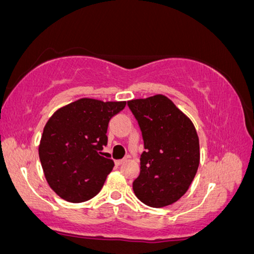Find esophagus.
Here are the masks:
<instances>
[{
  "label": "esophagus",
  "instance_id": "obj_1",
  "mask_svg": "<svg viewBox=\"0 0 254 254\" xmlns=\"http://www.w3.org/2000/svg\"><path fill=\"white\" fill-rule=\"evenodd\" d=\"M124 162H126V160H117V161H115V164L116 165H121L122 163H124Z\"/></svg>",
  "mask_w": 254,
  "mask_h": 254
}]
</instances>
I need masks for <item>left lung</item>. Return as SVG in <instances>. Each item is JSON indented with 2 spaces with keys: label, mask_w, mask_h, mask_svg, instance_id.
Listing matches in <instances>:
<instances>
[{
  "label": "left lung",
  "mask_w": 254,
  "mask_h": 254,
  "mask_svg": "<svg viewBox=\"0 0 254 254\" xmlns=\"http://www.w3.org/2000/svg\"><path fill=\"white\" fill-rule=\"evenodd\" d=\"M139 124L145 151L133 191L146 205L162 207L188 190L199 164V141L191 121L168 98L127 101Z\"/></svg>",
  "instance_id": "8db88e82"
}]
</instances>
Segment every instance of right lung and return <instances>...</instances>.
Segmentation results:
<instances>
[{
    "mask_svg": "<svg viewBox=\"0 0 254 254\" xmlns=\"http://www.w3.org/2000/svg\"><path fill=\"white\" fill-rule=\"evenodd\" d=\"M126 101L79 99L48 121L40 143V160L49 185L60 197L85 202L103 188L114 162L104 157L109 121Z\"/></svg>",
    "mask_w": 254,
    "mask_h": 254,
    "instance_id": "right-lung-1",
    "label": "right lung"
}]
</instances>
